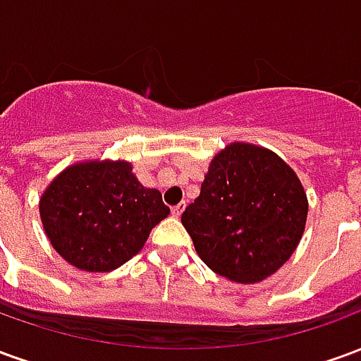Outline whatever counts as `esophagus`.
I'll use <instances>...</instances> for the list:
<instances>
[{"instance_id":"1","label":"esophagus","mask_w":361,"mask_h":361,"mask_svg":"<svg viewBox=\"0 0 361 361\" xmlns=\"http://www.w3.org/2000/svg\"><path fill=\"white\" fill-rule=\"evenodd\" d=\"M183 209H185V203H180V204H176V207H172V216H181V212H183Z\"/></svg>"}]
</instances>
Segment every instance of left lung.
<instances>
[{
	"label": "left lung",
	"instance_id": "1",
	"mask_svg": "<svg viewBox=\"0 0 361 361\" xmlns=\"http://www.w3.org/2000/svg\"><path fill=\"white\" fill-rule=\"evenodd\" d=\"M305 220L300 178L279 154L250 142H232L212 158L201 193L181 214L204 265L242 284L286 263Z\"/></svg>",
	"mask_w": 361,
	"mask_h": 361
}]
</instances>
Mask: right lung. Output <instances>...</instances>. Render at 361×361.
Here are the masks:
<instances>
[{"label": "right lung", "instance_id": "1", "mask_svg": "<svg viewBox=\"0 0 361 361\" xmlns=\"http://www.w3.org/2000/svg\"><path fill=\"white\" fill-rule=\"evenodd\" d=\"M126 160L77 162L40 197L44 232L69 265L110 272L142 250L170 214L158 189L145 188Z\"/></svg>", "mask_w": 361, "mask_h": 361}]
</instances>
